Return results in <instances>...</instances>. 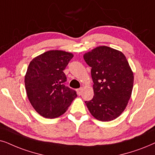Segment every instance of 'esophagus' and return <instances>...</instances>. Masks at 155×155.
Here are the masks:
<instances>
[{"instance_id": "esophagus-1", "label": "esophagus", "mask_w": 155, "mask_h": 155, "mask_svg": "<svg viewBox=\"0 0 155 155\" xmlns=\"http://www.w3.org/2000/svg\"><path fill=\"white\" fill-rule=\"evenodd\" d=\"M82 91H83V88H82V87L79 88V89H77V93H78V94H79V95H81V92H82Z\"/></svg>"}]
</instances>
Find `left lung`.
Wrapping results in <instances>:
<instances>
[{
  "label": "left lung",
  "mask_w": 155,
  "mask_h": 155,
  "mask_svg": "<svg viewBox=\"0 0 155 155\" xmlns=\"http://www.w3.org/2000/svg\"><path fill=\"white\" fill-rule=\"evenodd\" d=\"M91 67L94 96L85 104L93 116L101 121L113 120L120 115L130 98L133 72L123 54L100 46L84 54Z\"/></svg>",
  "instance_id": "8db88e82"
}]
</instances>
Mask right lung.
I'll return each mask as SVG.
<instances>
[{
	"label": "right lung",
	"mask_w": 155,
	"mask_h": 155,
	"mask_svg": "<svg viewBox=\"0 0 155 155\" xmlns=\"http://www.w3.org/2000/svg\"><path fill=\"white\" fill-rule=\"evenodd\" d=\"M73 57L67 51L50 50L30 61L25 85L31 105L42 116H60L77 96L75 91L65 86L67 77L63 71Z\"/></svg>",
	"instance_id": "right-lung-1"
}]
</instances>
